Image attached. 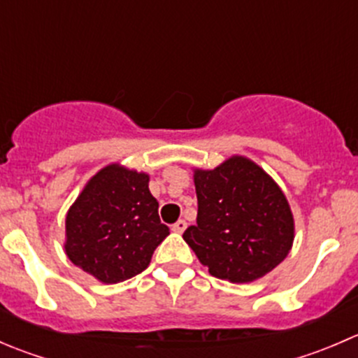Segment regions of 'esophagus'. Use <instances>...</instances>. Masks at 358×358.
Wrapping results in <instances>:
<instances>
[{"mask_svg": "<svg viewBox=\"0 0 358 358\" xmlns=\"http://www.w3.org/2000/svg\"><path fill=\"white\" fill-rule=\"evenodd\" d=\"M185 229H187V222H185V220H178V222H176L175 225L171 227L173 232H176V234H182Z\"/></svg>", "mask_w": 358, "mask_h": 358, "instance_id": "obj_1", "label": "esophagus"}]
</instances>
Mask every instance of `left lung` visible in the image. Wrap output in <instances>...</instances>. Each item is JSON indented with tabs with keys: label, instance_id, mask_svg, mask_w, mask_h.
<instances>
[{
	"label": "left lung",
	"instance_id": "obj_1",
	"mask_svg": "<svg viewBox=\"0 0 358 358\" xmlns=\"http://www.w3.org/2000/svg\"><path fill=\"white\" fill-rule=\"evenodd\" d=\"M197 225L183 239L209 273L252 282L287 256L294 220L286 196L249 159L234 156L215 169H196Z\"/></svg>",
	"mask_w": 358,
	"mask_h": 358
}]
</instances>
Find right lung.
<instances>
[{"label":"right lung","mask_w":358,"mask_h":358,"mask_svg":"<svg viewBox=\"0 0 358 358\" xmlns=\"http://www.w3.org/2000/svg\"><path fill=\"white\" fill-rule=\"evenodd\" d=\"M149 175L109 164L83 189L66 218V252L103 284H117L149 266L169 229L159 220Z\"/></svg>","instance_id":"add662e5"}]
</instances>
